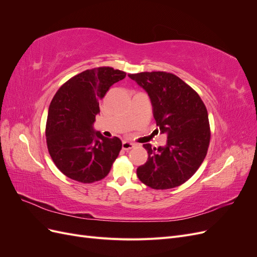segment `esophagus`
Instances as JSON below:
<instances>
[{"instance_id":"obj_1","label":"esophagus","mask_w":257,"mask_h":257,"mask_svg":"<svg viewBox=\"0 0 257 257\" xmlns=\"http://www.w3.org/2000/svg\"><path fill=\"white\" fill-rule=\"evenodd\" d=\"M135 147L134 143H131V142H123L122 143V148L124 150H130L132 148Z\"/></svg>"}]
</instances>
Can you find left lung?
Wrapping results in <instances>:
<instances>
[{
  "mask_svg": "<svg viewBox=\"0 0 257 257\" xmlns=\"http://www.w3.org/2000/svg\"><path fill=\"white\" fill-rule=\"evenodd\" d=\"M128 77L148 93L157 125L167 135L164 147L157 149L144 145L148 161L137 168V177L155 190L181 185L206 158L210 143L206 106L197 93L174 74L145 72Z\"/></svg>",
  "mask_w": 257,
  "mask_h": 257,
  "instance_id": "8db88e82",
  "label": "left lung"
}]
</instances>
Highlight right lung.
Wrapping results in <instances>:
<instances>
[{
    "mask_svg": "<svg viewBox=\"0 0 257 257\" xmlns=\"http://www.w3.org/2000/svg\"><path fill=\"white\" fill-rule=\"evenodd\" d=\"M126 73L112 67L87 69L66 81L53 96L46 124L48 151L56 166L82 183L102 180L118 158L122 142L93 127L98 99Z\"/></svg>",
    "mask_w": 257,
    "mask_h": 257,
    "instance_id": "right-lung-1",
    "label": "right lung"
}]
</instances>
